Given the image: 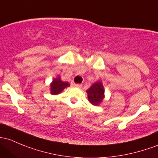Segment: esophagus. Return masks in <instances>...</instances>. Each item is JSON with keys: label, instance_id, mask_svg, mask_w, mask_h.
Returning <instances> with one entry per match:
<instances>
[{"label": "esophagus", "instance_id": "esophagus-1", "mask_svg": "<svg viewBox=\"0 0 158 158\" xmlns=\"http://www.w3.org/2000/svg\"><path fill=\"white\" fill-rule=\"evenodd\" d=\"M73 86H74V87H76V88H79V89H81L82 85L81 84H74Z\"/></svg>", "mask_w": 158, "mask_h": 158}]
</instances>
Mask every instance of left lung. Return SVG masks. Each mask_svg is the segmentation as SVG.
I'll return each instance as SVG.
<instances>
[{
  "label": "left lung",
  "instance_id": "obj_1",
  "mask_svg": "<svg viewBox=\"0 0 158 158\" xmlns=\"http://www.w3.org/2000/svg\"><path fill=\"white\" fill-rule=\"evenodd\" d=\"M88 99L93 105H98L104 98V85L101 82L94 83L87 90Z\"/></svg>",
  "mask_w": 158,
  "mask_h": 158
}]
</instances>
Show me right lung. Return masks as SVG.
I'll use <instances>...</instances> for the list:
<instances>
[{"label":"right lung","instance_id":"right-lung-1","mask_svg":"<svg viewBox=\"0 0 158 158\" xmlns=\"http://www.w3.org/2000/svg\"><path fill=\"white\" fill-rule=\"evenodd\" d=\"M69 86L67 82H63L60 78L57 77L53 80L51 84V94H60L64 89Z\"/></svg>","mask_w":158,"mask_h":158}]
</instances>
